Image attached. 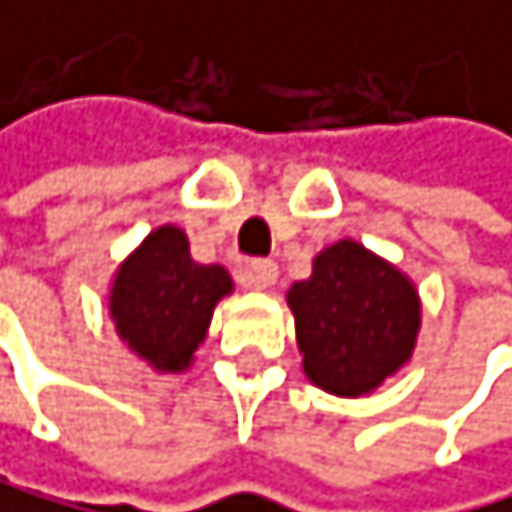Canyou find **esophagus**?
I'll return each mask as SVG.
<instances>
[{"label":"esophagus","instance_id":"esophagus-1","mask_svg":"<svg viewBox=\"0 0 512 512\" xmlns=\"http://www.w3.org/2000/svg\"><path fill=\"white\" fill-rule=\"evenodd\" d=\"M242 280L245 286H251V290H267V286H274L277 283V264L274 261H251L245 264L242 270Z\"/></svg>","mask_w":512,"mask_h":512}]
</instances>
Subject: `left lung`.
<instances>
[{
	"mask_svg": "<svg viewBox=\"0 0 512 512\" xmlns=\"http://www.w3.org/2000/svg\"><path fill=\"white\" fill-rule=\"evenodd\" d=\"M296 344L306 376L331 395H369L411 360L420 328L414 283L357 242H337L293 283Z\"/></svg>",
	"mask_w": 512,
	"mask_h": 512,
	"instance_id": "obj_1",
	"label": "left lung"
}]
</instances>
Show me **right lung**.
Here are the masks:
<instances>
[{
    "instance_id": "1",
    "label": "right lung",
    "mask_w": 512,
    "mask_h": 512,
    "mask_svg": "<svg viewBox=\"0 0 512 512\" xmlns=\"http://www.w3.org/2000/svg\"><path fill=\"white\" fill-rule=\"evenodd\" d=\"M226 293H232L229 270L197 264L187 235L162 226L120 264L111 286V318L130 350L162 373H178L191 366Z\"/></svg>"
}]
</instances>
